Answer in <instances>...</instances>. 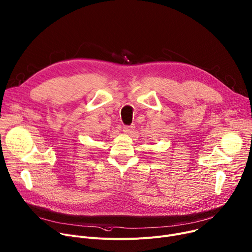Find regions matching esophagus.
<instances>
[{"label":"esophagus","mask_w":252,"mask_h":252,"mask_svg":"<svg viewBox=\"0 0 252 252\" xmlns=\"http://www.w3.org/2000/svg\"><path fill=\"white\" fill-rule=\"evenodd\" d=\"M134 130V126L131 125V126H124L123 127V132L125 133V134H130V133Z\"/></svg>","instance_id":"1"}]
</instances>
